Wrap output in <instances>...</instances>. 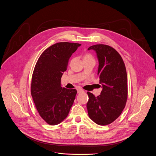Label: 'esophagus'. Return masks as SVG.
I'll return each instance as SVG.
<instances>
[{"mask_svg": "<svg viewBox=\"0 0 156 156\" xmlns=\"http://www.w3.org/2000/svg\"><path fill=\"white\" fill-rule=\"evenodd\" d=\"M77 92H78V93L79 94V93H82V92H83V90H82V89H80V88H78V89H77Z\"/></svg>", "mask_w": 156, "mask_h": 156, "instance_id": "esophagus-1", "label": "esophagus"}]
</instances>
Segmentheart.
Segmentation results:
<instances>
[{"mask_svg": "<svg viewBox=\"0 0 156 156\" xmlns=\"http://www.w3.org/2000/svg\"><path fill=\"white\" fill-rule=\"evenodd\" d=\"M83 60H94L93 55L90 53H85L83 55Z\"/></svg>", "mask_w": 156, "mask_h": 156, "instance_id": "b5f03b06", "label": "heart"}]
</instances>
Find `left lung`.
Masks as SVG:
<instances>
[{
    "label": "left lung",
    "instance_id": "1",
    "mask_svg": "<svg viewBox=\"0 0 156 156\" xmlns=\"http://www.w3.org/2000/svg\"><path fill=\"white\" fill-rule=\"evenodd\" d=\"M94 50L99 61L98 75L102 90L96 97L87 92L88 115L96 123L107 125L115 121L125 107L127 96V75L123 60L113 48L96 44L88 48Z\"/></svg>",
    "mask_w": 156,
    "mask_h": 156
}]
</instances>
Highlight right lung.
I'll return each mask as SVG.
<instances>
[{"mask_svg":"<svg viewBox=\"0 0 156 156\" xmlns=\"http://www.w3.org/2000/svg\"><path fill=\"white\" fill-rule=\"evenodd\" d=\"M81 44L58 42L44 51L33 71L31 93L41 118L51 125L68 116L77 93L75 89L61 87V78L69 58Z\"/></svg>","mask_w":156,"mask_h":156,"instance_id":"add662e5","label":"right lung"}]
</instances>
